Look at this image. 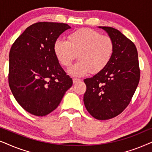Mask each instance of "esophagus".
Masks as SVG:
<instances>
[{
  "label": "esophagus",
  "mask_w": 152,
  "mask_h": 152,
  "mask_svg": "<svg viewBox=\"0 0 152 152\" xmlns=\"http://www.w3.org/2000/svg\"><path fill=\"white\" fill-rule=\"evenodd\" d=\"M72 81H73L74 84H75V83H77V82H80L81 80H80V79H78V78H73V79H72Z\"/></svg>",
  "instance_id": "esophagus-1"
}]
</instances>
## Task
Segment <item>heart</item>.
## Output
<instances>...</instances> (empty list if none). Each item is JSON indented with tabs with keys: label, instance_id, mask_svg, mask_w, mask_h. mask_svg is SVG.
I'll list each match as a JSON object with an SVG mask.
<instances>
[{
	"label": "heart",
	"instance_id": "obj_1",
	"mask_svg": "<svg viewBox=\"0 0 152 152\" xmlns=\"http://www.w3.org/2000/svg\"><path fill=\"white\" fill-rule=\"evenodd\" d=\"M115 44L111 37L93 29H81L68 35V40L58 39L53 45L60 65L68 67L77 54V62L67 70L70 75L82 77L97 74L108 66L113 57Z\"/></svg>",
	"mask_w": 152,
	"mask_h": 152
}]
</instances>
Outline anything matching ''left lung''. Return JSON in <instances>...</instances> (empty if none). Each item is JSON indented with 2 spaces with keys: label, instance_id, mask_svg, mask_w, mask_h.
Masks as SVG:
<instances>
[{
  "label": "left lung",
  "instance_id": "8db88e82",
  "mask_svg": "<svg viewBox=\"0 0 152 152\" xmlns=\"http://www.w3.org/2000/svg\"><path fill=\"white\" fill-rule=\"evenodd\" d=\"M98 28L113 39L115 50L104 69L84 80V103L93 118L104 120L118 115L129 105L140 80V68L138 51L132 41L111 27Z\"/></svg>",
  "mask_w": 152,
  "mask_h": 152
}]
</instances>
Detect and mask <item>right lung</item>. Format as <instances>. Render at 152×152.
Segmentation results:
<instances>
[{
  "instance_id": "1",
  "label": "right lung",
  "mask_w": 152,
  "mask_h": 152,
  "mask_svg": "<svg viewBox=\"0 0 152 152\" xmlns=\"http://www.w3.org/2000/svg\"><path fill=\"white\" fill-rule=\"evenodd\" d=\"M71 28L66 23L31 25L14 41L9 55V85L17 102L37 116L46 115L61 102L72 85L56 59L53 45Z\"/></svg>"
}]
</instances>
